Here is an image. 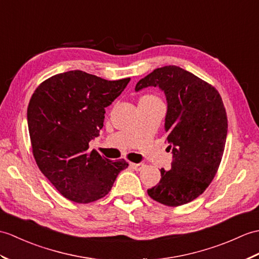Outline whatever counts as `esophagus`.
I'll return each instance as SVG.
<instances>
[{"mask_svg": "<svg viewBox=\"0 0 259 259\" xmlns=\"http://www.w3.org/2000/svg\"><path fill=\"white\" fill-rule=\"evenodd\" d=\"M130 165L134 167L135 170H137V171H140L141 169H143V167H144L143 163H130Z\"/></svg>", "mask_w": 259, "mask_h": 259, "instance_id": "obj_1", "label": "esophagus"}]
</instances>
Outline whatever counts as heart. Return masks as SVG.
I'll return each instance as SVG.
<instances>
[{"label":"heart","instance_id":"obj_1","mask_svg":"<svg viewBox=\"0 0 259 259\" xmlns=\"http://www.w3.org/2000/svg\"><path fill=\"white\" fill-rule=\"evenodd\" d=\"M144 97H152V96H144Z\"/></svg>","mask_w":259,"mask_h":259}]
</instances>
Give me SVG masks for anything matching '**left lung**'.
<instances>
[{"label":"left lung","instance_id":"obj_1","mask_svg":"<svg viewBox=\"0 0 259 259\" xmlns=\"http://www.w3.org/2000/svg\"><path fill=\"white\" fill-rule=\"evenodd\" d=\"M163 90L167 102L164 130L172 150L171 169H161L160 182L149 196L167 206H180L200 196L212 182L224 153L227 116L212 85L178 66L154 69L136 85Z\"/></svg>","mask_w":259,"mask_h":259}]
</instances>
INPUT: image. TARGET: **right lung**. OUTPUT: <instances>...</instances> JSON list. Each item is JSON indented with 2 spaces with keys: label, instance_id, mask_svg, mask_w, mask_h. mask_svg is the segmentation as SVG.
Wrapping results in <instances>:
<instances>
[{
  "label": "right lung",
  "instance_id": "add662e5",
  "mask_svg": "<svg viewBox=\"0 0 259 259\" xmlns=\"http://www.w3.org/2000/svg\"><path fill=\"white\" fill-rule=\"evenodd\" d=\"M130 78L106 80L81 70L52 76L36 88L27 108L33 155L40 172L64 197L90 203L106 196L128 162L110 161L89 142L104 127L105 108Z\"/></svg>",
  "mask_w": 259,
  "mask_h": 259
}]
</instances>
